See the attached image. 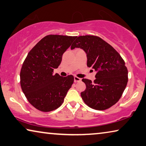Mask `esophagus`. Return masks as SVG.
Segmentation results:
<instances>
[{
	"label": "esophagus",
	"mask_w": 146,
	"mask_h": 146,
	"mask_svg": "<svg viewBox=\"0 0 146 146\" xmlns=\"http://www.w3.org/2000/svg\"><path fill=\"white\" fill-rule=\"evenodd\" d=\"M74 82H79L81 81V78H79L78 77H76V76H74Z\"/></svg>",
	"instance_id": "obj_1"
}]
</instances>
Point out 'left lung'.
<instances>
[{"label": "left lung", "instance_id": "obj_1", "mask_svg": "<svg viewBox=\"0 0 146 146\" xmlns=\"http://www.w3.org/2000/svg\"><path fill=\"white\" fill-rule=\"evenodd\" d=\"M71 50L86 52L87 65L96 72L94 82L82 79L86 89L81 93L83 100L91 108L104 110L118 102L127 86L128 70L117 51L100 37L86 35L76 37Z\"/></svg>", "mask_w": 146, "mask_h": 146}]
</instances>
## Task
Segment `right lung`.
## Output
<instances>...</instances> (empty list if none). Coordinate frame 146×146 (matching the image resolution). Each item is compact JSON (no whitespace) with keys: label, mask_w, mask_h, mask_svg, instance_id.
Returning <instances> with one entry per match:
<instances>
[{"label":"right lung","mask_w":146,"mask_h":146,"mask_svg":"<svg viewBox=\"0 0 146 146\" xmlns=\"http://www.w3.org/2000/svg\"><path fill=\"white\" fill-rule=\"evenodd\" d=\"M76 36L50 35L33 47L25 59L20 72V84L27 99L35 108L51 111L61 106L74 83L72 75L53 74L62 56Z\"/></svg>","instance_id":"1"}]
</instances>
